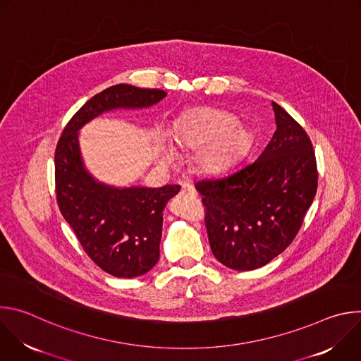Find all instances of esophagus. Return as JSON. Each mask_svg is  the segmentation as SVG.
Segmentation results:
<instances>
[{
  "label": "esophagus",
  "instance_id": "esophagus-1",
  "mask_svg": "<svg viewBox=\"0 0 361 361\" xmlns=\"http://www.w3.org/2000/svg\"><path fill=\"white\" fill-rule=\"evenodd\" d=\"M181 195L190 197V198H195V197H197V191L194 190L192 185H190V184H183V187H181Z\"/></svg>",
  "mask_w": 361,
  "mask_h": 361
}]
</instances>
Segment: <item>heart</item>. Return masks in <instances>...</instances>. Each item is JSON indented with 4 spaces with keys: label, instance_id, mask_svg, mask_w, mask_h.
<instances>
[{
    "label": "heart",
    "instance_id": "1",
    "mask_svg": "<svg viewBox=\"0 0 361 361\" xmlns=\"http://www.w3.org/2000/svg\"><path fill=\"white\" fill-rule=\"evenodd\" d=\"M177 141L187 149H198L197 164L202 171L219 173L235 161L251 144V133L233 113L219 109H195L185 113L176 128ZM163 157L176 159L169 137L161 141Z\"/></svg>",
    "mask_w": 361,
    "mask_h": 361
}]
</instances>
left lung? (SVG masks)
Masks as SVG:
<instances>
[{
    "label": "left lung",
    "mask_w": 361,
    "mask_h": 361,
    "mask_svg": "<svg viewBox=\"0 0 361 361\" xmlns=\"http://www.w3.org/2000/svg\"><path fill=\"white\" fill-rule=\"evenodd\" d=\"M277 130L252 163L195 183L216 259L248 271L266 266L297 235L317 191V163L304 128L273 102Z\"/></svg>",
    "instance_id": "1"
}]
</instances>
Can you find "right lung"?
<instances>
[{"mask_svg": "<svg viewBox=\"0 0 361 361\" xmlns=\"http://www.w3.org/2000/svg\"><path fill=\"white\" fill-rule=\"evenodd\" d=\"M167 95L163 90L113 85L90 98L66 126L56 148V191L60 212L90 259L118 279L145 274L160 259L163 210L180 185L113 187L84 167L80 128L102 113L145 109Z\"/></svg>", "mask_w": 361, "mask_h": 361, "instance_id": "1", "label": "right lung"}]
</instances>
